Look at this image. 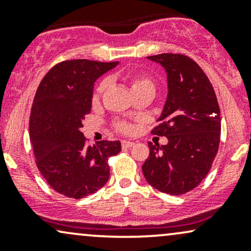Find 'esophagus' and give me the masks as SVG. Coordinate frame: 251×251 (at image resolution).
<instances>
[{
  "mask_svg": "<svg viewBox=\"0 0 251 251\" xmlns=\"http://www.w3.org/2000/svg\"><path fill=\"white\" fill-rule=\"evenodd\" d=\"M134 145L133 142H128V140H123L122 142V146L123 149H128V148H132V146Z\"/></svg>",
  "mask_w": 251,
  "mask_h": 251,
  "instance_id": "34e87169",
  "label": "esophagus"
}]
</instances>
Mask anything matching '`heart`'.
<instances>
[{
  "label": "heart",
  "mask_w": 251,
  "mask_h": 251,
  "mask_svg": "<svg viewBox=\"0 0 251 251\" xmlns=\"http://www.w3.org/2000/svg\"><path fill=\"white\" fill-rule=\"evenodd\" d=\"M124 80L127 82V85L129 86V89H131L132 94L137 93V92H149L151 93L152 96L154 94L155 92V82L154 80L152 79V76L148 75V74H127V75L124 76ZM108 81L107 80H102L101 82L98 85V87L96 89V94L94 96L99 97L100 94L103 93L106 87H107ZM117 129L120 132V133L127 134L131 133L132 129V125L129 123L126 122H120L117 124Z\"/></svg>",
  "instance_id": "b5f03b06"
}]
</instances>
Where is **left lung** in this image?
<instances>
[{
	"mask_svg": "<svg viewBox=\"0 0 251 251\" xmlns=\"http://www.w3.org/2000/svg\"><path fill=\"white\" fill-rule=\"evenodd\" d=\"M148 59L168 74V99L152 133L169 143H149L143 174L164 194L183 195L200 185L214 163L221 140L220 106L209 77L189 56L164 53Z\"/></svg>",
	"mask_w": 251,
	"mask_h": 251,
	"instance_id": "1",
	"label": "left lung"
}]
</instances>
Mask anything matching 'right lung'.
Returning <instances> with one entry per match:
<instances>
[{
    "instance_id": "add662e5",
    "label": "right lung",
    "mask_w": 251,
    "mask_h": 251,
    "mask_svg": "<svg viewBox=\"0 0 251 251\" xmlns=\"http://www.w3.org/2000/svg\"><path fill=\"white\" fill-rule=\"evenodd\" d=\"M118 62L67 60L54 66L40 82L29 118L35 163L47 183L66 197L80 200L101 189L109 178L108 158L120 142L86 145L81 132L91 112L93 86Z\"/></svg>"
}]
</instances>
